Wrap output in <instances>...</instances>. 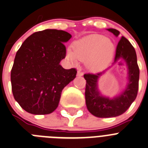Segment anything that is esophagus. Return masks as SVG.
Listing matches in <instances>:
<instances>
[{"instance_id":"obj_1","label":"esophagus","mask_w":148,"mask_h":148,"mask_svg":"<svg viewBox=\"0 0 148 148\" xmlns=\"http://www.w3.org/2000/svg\"><path fill=\"white\" fill-rule=\"evenodd\" d=\"M82 75H83V73L81 71V70H78V71H77V76H78V77H81V76Z\"/></svg>"}]
</instances>
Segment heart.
<instances>
[{
  "mask_svg": "<svg viewBox=\"0 0 148 148\" xmlns=\"http://www.w3.org/2000/svg\"><path fill=\"white\" fill-rule=\"evenodd\" d=\"M73 51L67 52V58L75 63L77 59L86 61L92 71L102 70L108 64L114 55V44L108 38L102 35H90L73 44Z\"/></svg>",
  "mask_w": 148,
  "mask_h": 148,
  "instance_id": "b5f03b06",
  "label": "heart"
}]
</instances>
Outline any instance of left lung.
<instances>
[{
    "label": "left lung",
    "mask_w": 148,
    "mask_h": 148,
    "mask_svg": "<svg viewBox=\"0 0 148 148\" xmlns=\"http://www.w3.org/2000/svg\"><path fill=\"white\" fill-rule=\"evenodd\" d=\"M108 31L118 37L119 32L116 29H108ZM123 60L128 67L127 86L120 96L110 99L99 95L97 90V79L102 72L84 74L86 80V103L89 112L99 118L115 117L125 113L135 100L139 89V69L134 46L125 37H122L116 49L114 62Z\"/></svg>",
    "instance_id": "obj_1"
}]
</instances>
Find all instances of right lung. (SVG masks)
Instances as JSON below:
<instances>
[{
  "label": "right lung",
  "mask_w": 148,
  "mask_h": 148,
  "mask_svg": "<svg viewBox=\"0 0 148 148\" xmlns=\"http://www.w3.org/2000/svg\"><path fill=\"white\" fill-rule=\"evenodd\" d=\"M71 38L62 30L45 29L29 36L16 53L12 90L14 99L27 112L52 113L62 89L76 77L77 69H65L60 65L66 58L64 42Z\"/></svg>",
  "instance_id": "right-lung-1"
}]
</instances>
